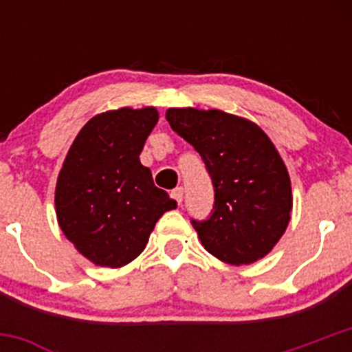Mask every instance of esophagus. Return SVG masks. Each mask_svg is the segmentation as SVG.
<instances>
[{
    "instance_id": "1",
    "label": "esophagus",
    "mask_w": 352,
    "mask_h": 352,
    "mask_svg": "<svg viewBox=\"0 0 352 352\" xmlns=\"http://www.w3.org/2000/svg\"><path fill=\"white\" fill-rule=\"evenodd\" d=\"M170 196H172V199L177 202V204H182V201H184V189H182V187H177V189L172 190V194H170Z\"/></svg>"
}]
</instances>
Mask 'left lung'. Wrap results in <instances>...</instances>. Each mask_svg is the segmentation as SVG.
I'll list each match as a JSON object with an SVG mask.
<instances>
[{"instance_id": "obj_1", "label": "left lung", "mask_w": 352, "mask_h": 352, "mask_svg": "<svg viewBox=\"0 0 352 352\" xmlns=\"http://www.w3.org/2000/svg\"><path fill=\"white\" fill-rule=\"evenodd\" d=\"M170 127L201 155L214 187L204 219H190L209 254L228 264L255 262L272 250L293 208L285 162L267 134L221 110L168 109Z\"/></svg>"}]
</instances>
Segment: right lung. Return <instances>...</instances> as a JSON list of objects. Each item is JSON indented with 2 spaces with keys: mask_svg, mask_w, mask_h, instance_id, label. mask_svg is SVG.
Returning <instances> with one entry per match:
<instances>
[{
  "mask_svg": "<svg viewBox=\"0 0 352 352\" xmlns=\"http://www.w3.org/2000/svg\"><path fill=\"white\" fill-rule=\"evenodd\" d=\"M156 122L153 107L94 117L78 133L59 173V226L80 254L102 267H122L136 258L155 223L177 206L140 162Z\"/></svg>",
  "mask_w": 352,
  "mask_h": 352,
  "instance_id": "right-lung-1",
  "label": "right lung"
}]
</instances>
